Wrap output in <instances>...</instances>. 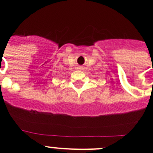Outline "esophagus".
Segmentation results:
<instances>
[{"label": "esophagus", "instance_id": "esophagus-1", "mask_svg": "<svg viewBox=\"0 0 153 153\" xmlns=\"http://www.w3.org/2000/svg\"><path fill=\"white\" fill-rule=\"evenodd\" d=\"M78 69H81V67H78Z\"/></svg>", "mask_w": 153, "mask_h": 153}]
</instances>
